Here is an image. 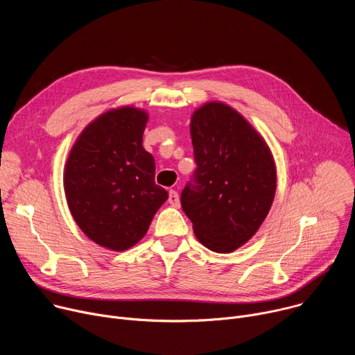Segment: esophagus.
Masks as SVG:
<instances>
[{
	"label": "esophagus",
	"instance_id": "1",
	"mask_svg": "<svg viewBox=\"0 0 355 355\" xmlns=\"http://www.w3.org/2000/svg\"><path fill=\"white\" fill-rule=\"evenodd\" d=\"M168 202H170V205H171V207H174V208H180V196H178L177 191L171 189V191L168 192Z\"/></svg>",
	"mask_w": 355,
	"mask_h": 355
}]
</instances>
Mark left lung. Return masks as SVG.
I'll use <instances>...</instances> for the list:
<instances>
[{
	"instance_id": "1",
	"label": "left lung",
	"mask_w": 355,
	"mask_h": 355,
	"mask_svg": "<svg viewBox=\"0 0 355 355\" xmlns=\"http://www.w3.org/2000/svg\"><path fill=\"white\" fill-rule=\"evenodd\" d=\"M191 139L196 168L181 192V207L198 240L230 252L259 230L272 205L277 174L266 141L227 105L195 111Z\"/></svg>"
}]
</instances>
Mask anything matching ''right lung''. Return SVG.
<instances>
[{
	"instance_id": "add662e5",
	"label": "right lung",
	"mask_w": 355,
	"mask_h": 355,
	"mask_svg": "<svg viewBox=\"0 0 355 355\" xmlns=\"http://www.w3.org/2000/svg\"><path fill=\"white\" fill-rule=\"evenodd\" d=\"M147 115L125 107L96 118L76 141L64 189L70 212L96 244L123 251L147 232L168 198L156 185L155 159L143 148Z\"/></svg>"
}]
</instances>
